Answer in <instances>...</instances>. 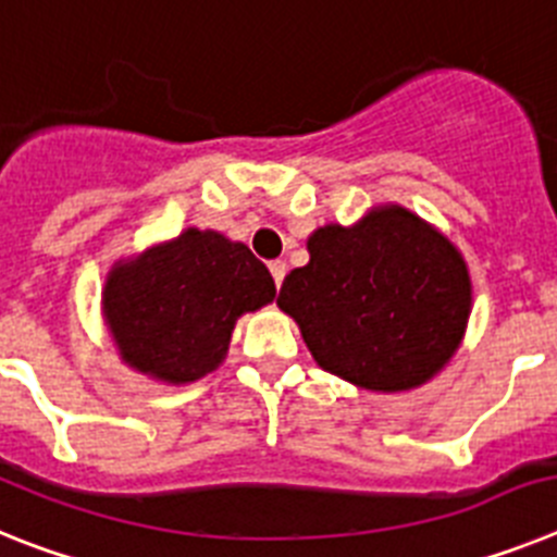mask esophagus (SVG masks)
I'll use <instances>...</instances> for the list:
<instances>
[{"label": "esophagus", "instance_id": "1", "mask_svg": "<svg viewBox=\"0 0 557 557\" xmlns=\"http://www.w3.org/2000/svg\"><path fill=\"white\" fill-rule=\"evenodd\" d=\"M269 272H272L274 283H277V288H280V283H283V277H285V260H272V263H269Z\"/></svg>", "mask_w": 557, "mask_h": 557}]
</instances>
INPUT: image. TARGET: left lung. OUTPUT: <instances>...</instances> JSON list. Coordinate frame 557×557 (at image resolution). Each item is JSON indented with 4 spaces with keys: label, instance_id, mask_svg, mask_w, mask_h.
Listing matches in <instances>:
<instances>
[{
    "label": "left lung",
    "instance_id": "left-lung-1",
    "mask_svg": "<svg viewBox=\"0 0 557 557\" xmlns=\"http://www.w3.org/2000/svg\"><path fill=\"white\" fill-rule=\"evenodd\" d=\"M277 306L322 370L372 393L437 375L462 342L471 277L457 246L414 212L375 207L359 224L319 226Z\"/></svg>",
    "mask_w": 557,
    "mask_h": 557
}]
</instances>
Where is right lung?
Masks as SVG:
<instances>
[{"label":"right lung","instance_id":"right-lung-1","mask_svg":"<svg viewBox=\"0 0 557 557\" xmlns=\"http://www.w3.org/2000/svg\"><path fill=\"white\" fill-rule=\"evenodd\" d=\"M274 294L272 274L249 246L190 226L114 263L103 313L125 364L190 384L224 361L240 313L269 306Z\"/></svg>","mask_w":557,"mask_h":557}]
</instances>
